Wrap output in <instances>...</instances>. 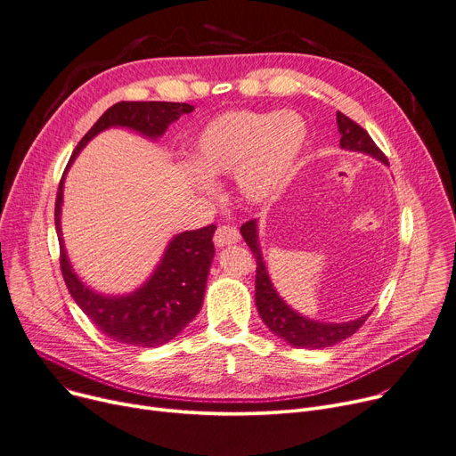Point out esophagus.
<instances>
[{"label": "esophagus", "mask_w": 456, "mask_h": 456, "mask_svg": "<svg viewBox=\"0 0 456 456\" xmlns=\"http://www.w3.org/2000/svg\"><path fill=\"white\" fill-rule=\"evenodd\" d=\"M236 241H240V232L236 227L222 225L216 229V232H215V246L216 248H225L231 244H236Z\"/></svg>", "instance_id": "obj_1"}]
</instances>
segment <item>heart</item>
<instances>
[{"label": "heart", "mask_w": 456, "mask_h": 456, "mask_svg": "<svg viewBox=\"0 0 456 456\" xmlns=\"http://www.w3.org/2000/svg\"><path fill=\"white\" fill-rule=\"evenodd\" d=\"M308 135L306 120L297 111H225L198 134L189 183L210 194V179L234 174L240 198L262 205L284 192Z\"/></svg>", "instance_id": "heart-1"}]
</instances>
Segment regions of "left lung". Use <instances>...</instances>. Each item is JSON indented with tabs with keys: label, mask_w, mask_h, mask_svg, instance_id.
<instances>
[{
	"label": "left lung",
	"mask_w": 456,
	"mask_h": 456,
	"mask_svg": "<svg viewBox=\"0 0 456 456\" xmlns=\"http://www.w3.org/2000/svg\"><path fill=\"white\" fill-rule=\"evenodd\" d=\"M338 128L341 134L339 144L343 150L359 151V154L370 156L388 167L387 158L381 154V150L376 146L370 135L341 111H338ZM240 232L244 236L246 244L251 248L256 258L255 302H256L258 314L264 324L275 333L277 338L284 339L288 345L295 348H310V350H322V348L333 346L348 339L370 315L369 312L365 315L346 322H324V321L310 319L306 315L298 314L279 295L277 288L271 282L269 271L260 248L258 220H251L241 225Z\"/></svg>",
	"instance_id": "8db88e82"
}]
</instances>
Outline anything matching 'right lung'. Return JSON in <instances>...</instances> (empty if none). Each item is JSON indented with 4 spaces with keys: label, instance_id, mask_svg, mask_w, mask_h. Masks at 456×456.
Masks as SVG:
<instances>
[{
    "label": "right lung",
    "instance_id": "add662e5",
    "mask_svg": "<svg viewBox=\"0 0 456 456\" xmlns=\"http://www.w3.org/2000/svg\"><path fill=\"white\" fill-rule=\"evenodd\" d=\"M194 106L181 102H117L97 120L77 144L60 181L54 225L60 241V265L68 289L78 308L104 336L126 345L156 348L172 341L198 315L212 258H215L216 227L174 234L150 277L130 293H102L89 288L75 271L62 234V205L66 174L86 144L110 128H126L144 139L158 141L175 120Z\"/></svg>",
    "mask_w": 456,
    "mask_h": 456
}]
</instances>
